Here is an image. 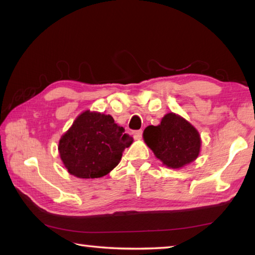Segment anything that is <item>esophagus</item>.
<instances>
[{"label":"esophagus","mask_w":255,"mask_h":255,"mask_svg":"<svg viewBox=\"0 0 255 255\" xmlns=\"http://www.w3.org/2000/svg\"><path fill=\"white\" fill-rule=\"evenodd\" d=\"M132 136L134 139H140L142 136V130H136L132 132Z\"/></svg>","instance_id":"1"}]
</instances>
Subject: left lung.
<instances>
[{
  "instance_id": "left-lung-1",
  "label": "left lung",
  "mask_w": 255,
  "mask_h": 255,
  "mask_svg": "<svg viewBox=\"0 0 255 255\" xmlns=\"http://www.w3.org/2000/svg\"><path fill=\"white\" fill-rule=\"evenodd\" d=\"M142 137L156 158L168 168L187 166L200 153L199 131L187 119L174 113L164 115L158 126H148Z\"/></svg>"
}]
</instances>
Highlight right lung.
<instances>
[{"label": "right lung", "mask_w": 255, "mask_h": 255, "mask_svg": "<svg viewBox=\"0 0 255 255\" xmlns=\"http://www.w3.org/2000/svg\"><path fill=\"white\" fill-rule=\"evenodd\" d=\"M132 141L111 115L85 111L59 139L58 152L72 176L102 178L121 162L123 151Z\"/></svg>", "instance_id": "obj_1"}]
</instances>
